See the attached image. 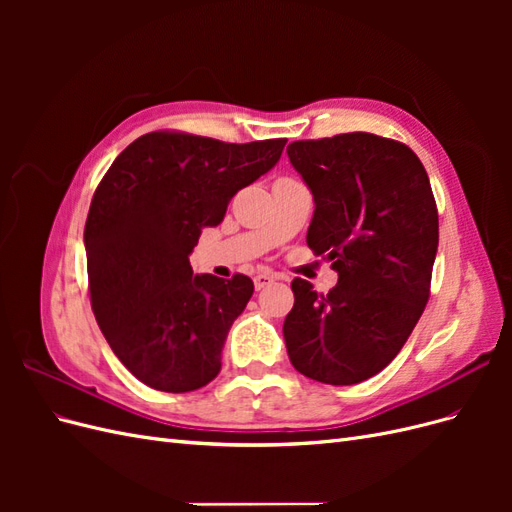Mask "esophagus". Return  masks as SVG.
<instances>
[{"label": "esophagus", "instance_id": "34e87169", "mask_svg": "<svg viewBox=\"0 0 512 512\" xmlns=\"http://www.w3.org/2000/svg\"><path fill=\"white\" fill-rule=\"evenodd\" d=\"M273 282H275V277H273V275H269V273H260V275H256V277H254V288H256V290H262V288L271 286Z\"/></svg>", "mask_w": 512, "mask_h": 512}]
</instances>
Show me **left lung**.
I'll list each match as a JSON object with an SVG mask.
<instances>
[{
    "instance_id": "obj_1",
    "label": "left lung",
    "mask_w": 512,
    "mask_h": 512,
    "mask_svg": "<svg viewBox=\"0 0 512 512\" xmlns=\"http://www.w3.org/2000/svg\"><path fill=\"white\" fill-rule=\"evenodd\" d=\"M286 151L314 194L307 245L339 275L327 294L292 282L290 363L324 384L363 382L404 348L429 299L438 252L429 177L408 145L369 132L294 141Z\"/></svg>"
}]
</instances>
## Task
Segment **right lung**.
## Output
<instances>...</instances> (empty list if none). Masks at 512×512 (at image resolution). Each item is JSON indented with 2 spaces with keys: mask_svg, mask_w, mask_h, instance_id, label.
<instances>
[{
  "mask_svg": "<svg viewBox=\"0 0 512 512\" xmlns=\"http://www.w3.org/2000/svg\"><path fill=\"white\" fill-rule=\"evenodd\" d=\"M284 145L149 132L98 183L85 222L91 309L117 359L151 389L188 393L220 374L226 335L254 284L241 273L194 275L188 256Z\"/></svg>",
  "mask_w": 512,
  "mask_h": 512,
  "instance_id": "1",
  "label": "right lung"
}]
</instances>
